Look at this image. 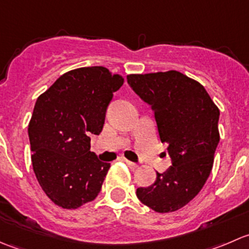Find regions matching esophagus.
Segmentation results:
<instances>
[{
	"mask_svg": "<svg viewBox=\"0 0 249 249\" xmlns=\"http://www.w3.org/2000/svg\"><path fill=\"white\" fill-rule=\"evenodd\" d=\"M123 160H124V161L126 162V165L130 167V169H136V167L139 166V165H137L136 162H132V161H130V160H126V159H123Z\"/></svg>",
	"mask_w": 249,
	"mask_h": 249,
	"instance_id": "34e87169",
	"label": "esophagus"
}]
</instances>
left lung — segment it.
<instances>
[{"mask_svg": "<svg viewBox=\"0 0 249 249\" xmlns=\"http://www.w3.org/2000/svg\"><path fill=\"white\" fill-rule=\"evenodd\" d=\"M127 83L152 107L172 162L136 195L155 212H173L192 201L210 176L219 143V109L199 82L178 71L130 74Z\"/></svg>", "mask_w": 249, "mask_h": 249, "instance_id": "1", "label": "left lung"}]
</instances>
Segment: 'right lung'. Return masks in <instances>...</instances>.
Instances as JSON below:
<instances>
[{"instance_id": "1", "label": "right lung", "mask_w": 249, "mask_h": 249, "mask_svg": "<svg viewBox=\"0 0 249 249\" xmlns=\"http://www.w3.org/2000/svg\"><path fill=\"white\" fill-rule=\"evenodd\" d=\"M123 83L106 67H82L62 74L37 99L29 124L32 166L55 205L73 210L99 195L110 165L90 152V136L102 131Z\"/></svg>"}]
</instances>
